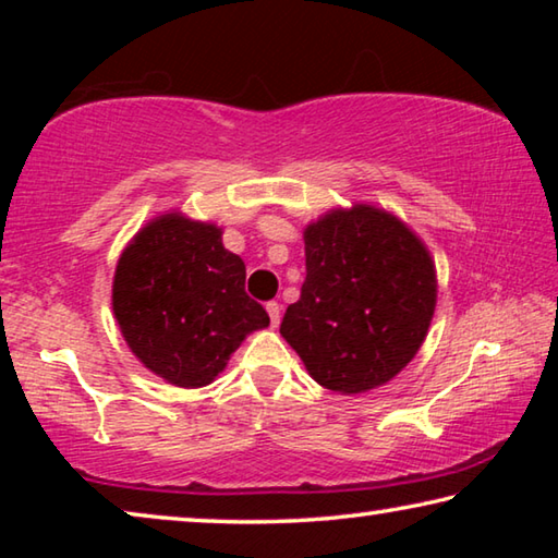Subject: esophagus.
<instances>
[{
    "instance_id": "esophagus-1",
    "label": "esophagus",
    "mask_w": 558,
    "mask_h": 558,
    "mask_svg": "<svg viewBox=\"0 0 558 558\" xmlns=\"http://www.w3.org/2000/svg\"><path fill=\"white\" fill-rule=\"evenodd\" d=\"M266 310H268V315H270V323H272V327H276V325L280 323V302L270 300L268 305H266Z\"/></svg>"
}]
</instances>
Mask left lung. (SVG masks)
<instances>
[{
    "label": "left lung",
    "instance_id": "1",
    "mask_svg": "<svg viewBox=\"0 0 558 558\" xmlns=\"http://www.w3.org/2000/svg\"><path fill=\"white\" fill-rule=\"evenodd\" d=\"M305 282L280 335L325 389L362 393L418 352L436 310V268L391 214L354 206L305 231Z\"/></svg>",
    "mask_w": 558,
    "mask_h": 558
}]
</instances>
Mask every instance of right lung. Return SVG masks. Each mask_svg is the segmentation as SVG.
Listing matches in <instances>:
<instances>
[{
  "mask_svg": "<svg viewBox=\"0 0 558 558\" xmlns=\"http://www.w3.org/2000/svg\"><path fill=\"white\" fill-rule=\"evenodd\" d=\"M112 310L140 362L184 389L214 381L241 339L270 325L221 231L179 214L145 226L122 251Z\"/></svg>",
  "mask_w": 558,
  "mask_h": 558,
  "instance_id": "obj_1",
  "label": "right lung"
}]
</instances>
